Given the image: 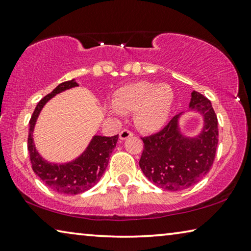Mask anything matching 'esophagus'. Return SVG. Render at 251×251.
<instances>
[{
	"mask_svg": "<svg viewBox=\"0 0 251 251\" xmlns=\"http://www.w3.org/2000/svg\"><path fill=\"white\" fill-rule=\"evenodd\" d=\"M132 136H133V133L130 132L129 130H122V131L119 134V138H120V140H126Z\"/></svg>",
	"mask_w": 251,
	"mask_h": 251,
	"instance_id": "1",
	"label": "esophagus"
}]
</instances>
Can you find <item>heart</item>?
<instances>
[{
    "label": "heart",
    "mask_w": 251,
    "mask_h": 251,
    "mask_svg": "<svg viewBox=\"0 0 251 251\" xmlns=\"http://www.w3.org/2000/svg\"><path fill=\"white\" fill-rule=\"evenodd\" d=\"M173 101V89L168 83L137 81L119 88L113 101L106 108L117 115L133 111L138 128L144 131H156L168 121Z\"/></svg>",
    "instance_id": "1"
}]
</instances>
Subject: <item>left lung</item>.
<instances>
[{"mask_svg": "<svg viewBox=\"0 0 251 251\" xmlns=\"http://www.w3.org/2000/svg\"><path fill=\"white\" fill-rule=\"evenodd\" d=\"M189 111L198 113L203 121L202 129L194 136L180 129V120ZM143 141L139 166L148 180L170 191L194 186L209 172L215 158L219 129L212 103L194 90L189 111L176 115L162 131Z\"/></svg>", "mask_w": 251, "mask_h": 251, "instance_id": "left-lung-1", "label": "left lung"}]
</instances>
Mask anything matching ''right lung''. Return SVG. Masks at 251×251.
Returning <instances> with one entry per match:
<instances>
[{"instance_id": "add662e5", "label": "right lung", "mask_w": 251, "mask_h": 251, "mask_svg": "<svg viewBox=\"0 0 251 251\" xmlns=\"http://www.w3.org/2000/svg\"><path fill=\"white\" fill-rule=\"evenodd\" d=\"M75 87H79L75 79L60 83L37 104L29 122L28 151L32 170L39 179L44 181L47 187L64 195L82 194L99 182L107 168L110 155L115 148L119 138L118 134L113 137L94 134L85 151L68 162H50L43 157L34 141V131L39 114L53 97Z\"/></svg>"}]
</instances>
